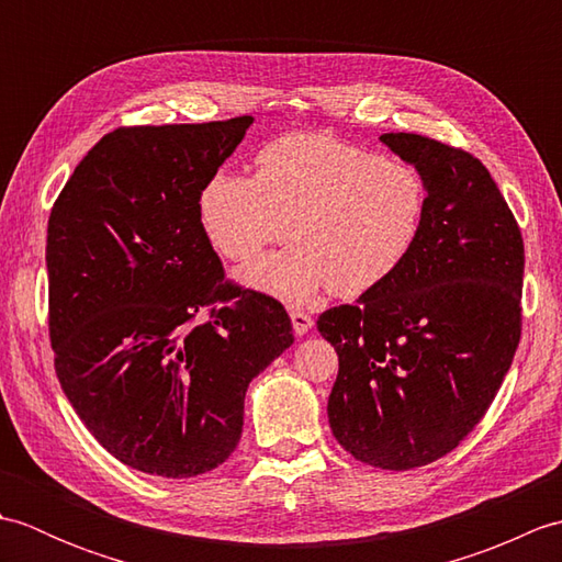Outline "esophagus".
Returning <instances> with one entry per match:
<instances>
[{"mask_svg": "<svg viewBox=\"0 0 562 562\" xmlns=\"http://www.w3.org/2000/svg\"><path fill=\"white\" fill-rule=\"evenodd\" d=\"M290 318H292V328H294L296 336H304V333H308L314 326V318L304 314V312H292Z\"/></svg>", "mask_w": 562, "mask_h": 562, "instance_id": "34e87169", "label": "esophagus"}]
</instances>
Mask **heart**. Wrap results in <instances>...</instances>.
I'll use <instances>...</instances> for the list:
<instances>
[{
	"mask_svg": "<svg viewBox=\"0 0 562 562\" xmlns=\"http://www.w3.org/2000/svg\"><path fill=\"white\" fill-rule=\"evenodd\" d=\"M427 186L413 166L330 135H284L256 157V176L220 171L200 193V224L224 258L248 262L270 244L296 246L244 270V282L304 304L321 290L362 296L420 244Z\"/></svg>",
	"mask_w": 562,
	"mask_h": 562,
	"instance_id": "obj_1",
	"label": "heart"
}]
</instances>
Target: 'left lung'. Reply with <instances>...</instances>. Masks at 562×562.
I'll list each match as a JSON object with an SVG mask.
<instances>
[{"label": "left lung", "mask_w": 562, "mask_h": 562, "mask_svg": "<svg viewBox=\"0 0 562 562\" xmlns=\"http://www.w3.org/2000/svg\"><path fill=\"white\" fill-rule=\"evenodd\" d=\"M381 142L427 186L405 266L316 326L338 352L328 423L357 461L408 471L445 457L483 420L521 338L524 241L473 154L413 133Z\"/></svg>", "instance_id": "8db88e82"}]
</instances>
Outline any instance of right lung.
I'll list each match as a JSON object with an SVG mask.
<instances>
[{
	"label": "right lung",
	"mask_w": 562,
	"mask_h": 562,
	"mask_svg": "<svg viewBox=\"0 0 562 562\" xmlns=\"http://www.w3.org/2000/svg\"><path fill=\"white\" fill-rule=\"evenodd\" d=\"M250 115L117 127L47 220L55 372L99 445L161 479L217 469L244 429L250 379L294 342L284 306L224 280L200 193Z\"/></svg>",
	"instance_id": "add662e5"
}]
</instances>
